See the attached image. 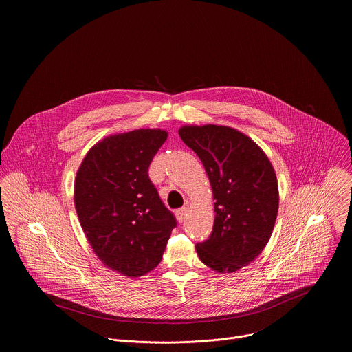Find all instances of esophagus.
<instances>
[{
	"mask_svg": "<svg viewBox=\"0 0 352 352\" xmlns=\"http://www.w3.org/2000/svg\"><path fill=\"white\" fill-rule=\"evenodd\" d=\"M186 213H188V209H186V208H181V209H178V210L175 212L177 219H178V221H179V223H184V221H185Z\"/></svg>",
	"mask_w": 352,
	"mask_h": 352,
	"instance_id": "esophagus-1",
	"label": "esophagus"
}]
</instances>
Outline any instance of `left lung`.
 I'll use <instances>...</instances> for the list:
<instances>
[{
    "mask_svg": "<svg viewBox=\"0 0 352 352\" xmlns=\"http://www.w3.org/2000/svg\"><path fill=\"white\" fill-rule=\"evenodd\" d=\"M178 132L204 163L216 199L213 231L196 243L197 256L216 272H236L255 261L272 236L278 210L274 168L263 150L234 128L186 125Z\"/></svg>",
    "mask_w": 352,
    "mask_h": 352,
    "instance_id": "1",
    "label": "left lung"
}]
</instances>
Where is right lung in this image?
Segmentation results:
<instances>
[{"label":"right lung","instance_id":"obj_1","mask_svg":"<svg viewBox=\"0 0 352 352\" xmlns=\"http://www.w3.org/2000/svg\"><path fill=\"white\" fill-rule=\"evenodd\" d=\"M166 139L163 129L111 135L89 150L76 173L75 209L93 252L128 277L160 263L177 227L147 174Z\"/></svg>","mask_w":352,"mask_h":352}]
</instances>
